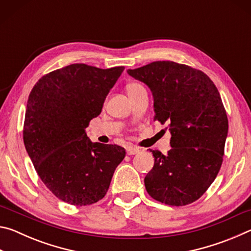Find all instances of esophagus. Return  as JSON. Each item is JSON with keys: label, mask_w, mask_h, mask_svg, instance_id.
Listing matches in <instances>:
<instances>
[{"label": "esophagus", "mask_w": 251, "mask_h": 251, "mask_svg": "<svg viewBox=\"0 0 251 251\" xmlns=\"http://www.w3.org/2000/svg\"><path fill=\"white\" fill-rule=\"evenodd\" d=\"M126 151H127V154H128V155H135V154H137V152H139V148H137V147H128Z\"/></svg>", "instance_id": "esophagus-1"}]
</instances>
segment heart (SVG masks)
<instances>
[{
  "label": "heart",
  "mask_w": 251,
  "mask_h": 251,
  "mask_svg": "<svg viewBox=\"0 0 251 251\" xmlns=\"http://www.w3.org/2000/svg\"><path fill=\"white\" fill-rule=\"evenodd\" d=\"M142 87H144L142 84L136 83V82H129L126 84V92L128 95H131L133 93H135L136 91L139 90V88H142Z\"/></svg>",
  "instance_id": "1"
}]
</instances>
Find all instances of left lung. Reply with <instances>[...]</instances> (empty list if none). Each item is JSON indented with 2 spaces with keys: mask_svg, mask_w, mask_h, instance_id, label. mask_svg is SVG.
Instances as JSON below:
<instances>
[{
  "mask_svg": "<svg viewBox=\"0 0 251 251\" xmlns=\"http://www.w3.org/2000/svg\"><path fill=\"white\" fill-rule=\"evenodd\" d=\"M148 85L154 96V121L168 125L167 155L151 151L154 167L144 182L148 195L169 206L201 198L223 164L228 118L214 82L197 69L157 61L127 71Z\"/></svg>",
  "mask_w": 251,
  "mask_h": 251,
  "instance_id": "obj_1",
  "label": "left lung"
}]
</instances>
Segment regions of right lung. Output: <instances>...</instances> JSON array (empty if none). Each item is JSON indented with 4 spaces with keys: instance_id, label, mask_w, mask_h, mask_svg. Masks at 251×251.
Returning a JSON list of instances; mask_svg holds the SVG:
<instances>
[{
    "instance_id": "right-lung-1",
    "label": "right lung",
    "mask_w": 251,
    "mask_h": 251,
    "mask_svg": "<svg viewBox=\"0 0 251 251\" xmlns=\"http://www.w3.org/2000/svg\"><path fill=\"white\" fill-rule=\"evenodd\" d=\"M124 69L71 64L42 76L28 95L25 148L44 185L70 205L100 201L126 155L125 148L92 143L85 133Z\"/></svg>"
}]
</instances>
